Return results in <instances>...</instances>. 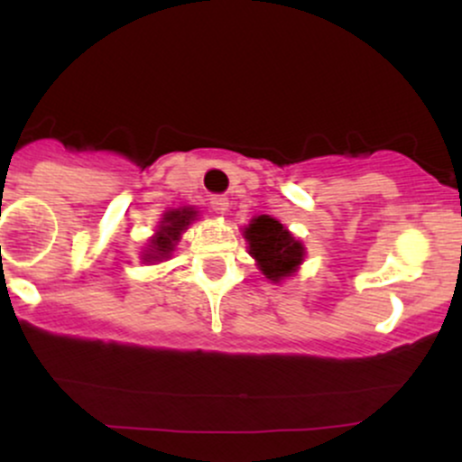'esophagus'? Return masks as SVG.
I'll return each instance as SVG.
<instances>
[{"label":"esophagus","mask_w":462,"mask_h":462,"mask_svg":"<svg viewBox=\"0 0 462 462\" xmlns=\"http://www.w3.org/2000/svg\"><path fill=\"white\" fill-rule=\"evenodd\" d=\"M227 206H230V201H227L224 195H213V198H210V208H213L217 215H226Z\"/></svg>","instance_id":"34e87169"}]
</instances>
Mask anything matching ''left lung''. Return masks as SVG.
Listing matches in <instances>:
<instances>
[{
    "label": "left lung",
    "mask_w": 462,
    "mask_h": 462,
    "mask_svg": "<svg viewBox=\"0 0 462 462\" xmlns=\"http://www.w3.org/2000/svg\"><path fill=\"white\" fill-rule=\"evenodd\" d=\"M249 254L256 258L261 272L269 280H282L298 269L304 261V247L280 221L261 215L245 227Z\"/></svg>",
    "instance_id": "1"
}]
</instances>
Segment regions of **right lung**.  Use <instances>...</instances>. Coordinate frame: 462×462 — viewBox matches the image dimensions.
<instances>
[{
    "label": "right lung",
    "mask_w": 462,
    "mask_h": 462,
    "mask_svg": "<svg viewBox=\"0 0 462 462\" xmlns=\"http://www.w3.org/2000/svg\"><path fill=\"white\" fill-rule=\"evenodd\" d=\"M195 219V210L182 208V210H171V213L164 215V221L158 230V235L152 238V249L145 254V261H161V258H169L173 245L180 238V232L187 227L190 221Z\"/></svg>",
    "instance_id": "obj_1"
}]
</instances>
